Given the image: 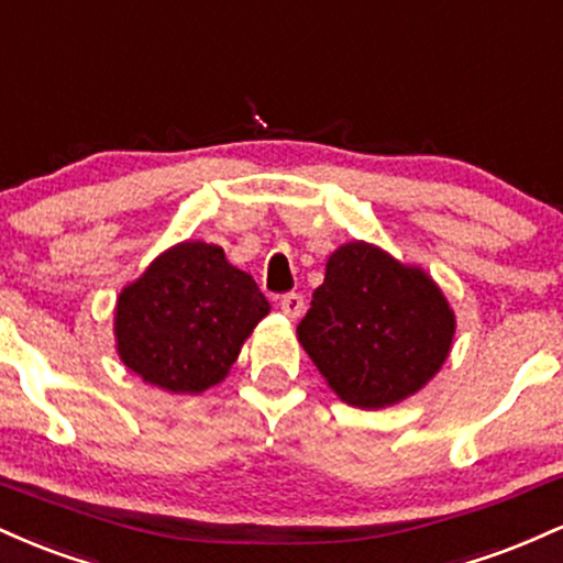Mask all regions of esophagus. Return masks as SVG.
Returning a JSON list of instances; mask_svg holds the SVG:
<instances>
[{"label": "esophagus", "instance_id": "obj_1", "mask_svg": "<svg viewBox=\"0 0 563 563\" xmlns=\"http://www.w3.org/2000/svg\"><path fill=\"white\" fill-rule=\"evenodd\" d=\"M277 303H280L283 314H288L290 320L301 318V312H303V296L296 294V290H290V294H283L280 299H277Z\"/></svg>", "mask_w": 563, "mask_h": 563}]
</instances>
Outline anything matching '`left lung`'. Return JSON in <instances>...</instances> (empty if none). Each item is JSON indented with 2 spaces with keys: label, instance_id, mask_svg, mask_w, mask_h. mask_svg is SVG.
<instances>
[{
  "label": "left lung",
  "instance_id": "obj_1",
  "mask_svg": "<svg viewBox=\"0 0 563 563\" xmlns=\"http://www.w3.org/2000/svg\"><path fill=\"white\" fill-rule=\"evenodd\" d=\"M296 333L344 402L378 410L423 389L442 367L455 318L423 269L346 243L328 260Z\"/></svg>",
  "mask_w": 563,
  "mask_h": 563
}]
</instances>
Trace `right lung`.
I'll return each mask as SVG.
<instances>
[{
	"label": "right lung",
	"instance_id": "right-lung-1",
	"mask_svg": "<svg viewBox=\"0 0 563 563\" xmlns=\"http://www.w3.org/2000/svg\"><path fill=\"white\" fill-rule=\"evenodd\" d=\"M269 303L254 277L209 243L161 254L115 307V341L129 371L177 394H198L228 376Z\"/></svg>",
	"mask_w": 563,
	"mask_h": 563
}]
</instances>
